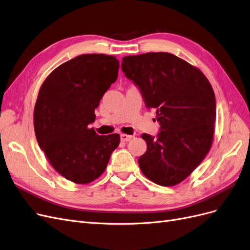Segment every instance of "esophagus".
<instances>
[{
  "instance_id": "esophagus-1",
  "label": "esophagus",
  "mask_w": 250,
  "mask_h": 250,
  "mask_svg": "<svg viewBox=\"0 0 250 250\" xmlns=\"http://www.w3.org/2000/svg\"><path fill=\"white\" fill-rule=\"evenodd\" d=\"M132 139V135L129 134H121V141L122 142H128Z\"/></svg>"
}]
</instances>
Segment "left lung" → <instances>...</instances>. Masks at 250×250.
<instances>
[{"label":"left lung","mask_w":250,"mask_h":250,"mask_svg":"<svg viewBox=\"0 0 250 250\" xmlns=\"http://www.w3.org/2000/svg\"><path fill=\"white\" fill-rule=\"evenodd\" d=\"M125 76L156 109L157 137L143 133L147 151L139 158L144 175L163 187L181 183L210 149L216 120L213 87L197 67L166 52L125 56Z\"/></svg>","instance_id":"1"}]
</instances>
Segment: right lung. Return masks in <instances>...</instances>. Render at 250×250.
Listing matches in <instances>:
<instances>
[{
  "label": "right lung",
  "instance_id": "add662e5",
  "mask_svg": "<svg viewBox=\"0 0 250 250\" xmlns=\"http://www.w3.org/2000/svg\"><path fill=\"white\" fill-rule=\"evenodd\" d=\"M119 60L83 54L60 64L43 81L34 107V131L52 167L85 185L106 169L118 133L99 135L88 125L104 93L118 78Z\"/></svg>",
  "mask_w": 250,
  "mask_h": 250
}]
</instances>
